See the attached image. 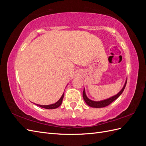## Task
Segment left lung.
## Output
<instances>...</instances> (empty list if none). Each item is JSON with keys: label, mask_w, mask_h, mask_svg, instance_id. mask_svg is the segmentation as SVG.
<instances>
[{"label": "left lung", "mask_w": 146, "mask_h": 146, "mask_svg": "<svg viewBox=\"0 0 146 146\" xmlns=\"http://www.w3.org/2000/svg\"><path fill=\"white\" fill-rule=\"evenodd\" d=\"M127 81L125 82V83L124 86H123V88L121 90V91L119 92L118 94H117L116 95L114 96L111 98H110L108 99H106L104 100H102V101H99V102H96V101H93V100H91L90 99H88L87 98V96H86L85 94V90H83V99L85 100V102L86 103L87 105H88L89 106L91 107H94V108H102V107H107V106L109 105L110 104H111L113 101L115 100L116 99H117L119 96H121V94L122 93V92L124 90L125 86H126V84H127Z\"/></svg>", "instance_id": "1"}]
</instances>
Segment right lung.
Segmentation results:
<instances>
[{"mask_svg":"<svg viewBox=\"0 0 146 146\" xmlns=\"http://www.w3.org/2000/svg\"><path fill=\"white\" fill-rule=\"evenodd\" d=\"M63 97H64V93L63 94L62 96H61V98L59 99V100L58 102H56V103H55L54 104L48 105H38V104H36V105L39 106V107H41V108H46V109H55V108L59 107L61 105V103H62Z\"/></svg>","mask_w":146,"mask_h":146,"instance_id":"obj_1","label":"right lung"}]
</instances>
